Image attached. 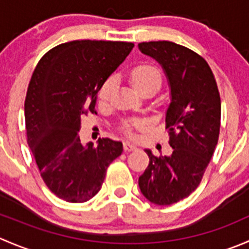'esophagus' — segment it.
<instances>
[{
	"mask_svg": "<svg viewBox=\"0 0 249 249\" xmlns=\"http://www.w3.org/2000/svg\"><path fill=\"white\" fill-rule=\"evenodd\" d=\"M136 149H137V145H135L134 143L129 142V141L124 142V150H126V152H131V150H136Z\"/></svg>",
	"mask_w": 249,
	"mask_h": 249,
	"instance_id": "34e87169",
	"label": "esophagus"
}]
</instances>
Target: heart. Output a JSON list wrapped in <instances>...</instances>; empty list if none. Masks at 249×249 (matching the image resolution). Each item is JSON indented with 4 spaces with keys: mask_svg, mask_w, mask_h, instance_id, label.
Returning <instances> with one entry per match:
<instances>
[{
    "mask_svg": "<svg viewBox=\"0 0 249 249\" xmlns=\"http://www.w3.org/2000/svg\"><path fill=\"white\" fill-rule=\"evenodd\" d=\"M132 87L142 95H153L160 89L162 84V74L160 70L149 62H140L135 65L129 72ZM115 90V78L108 77L99 89V100L102 104L110 101ZM147 126L145 120H130L123 124V130L126 135H132L134 129H143Z\"/></svg>",
    "mask_w": 249,
    "mask_h": 249,
    "instance_id": "heart-1",
    "label": "heart"
}]
</instances>
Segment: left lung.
<instances>
[{"label": "left lung", "mask_w": 249, "mask_h": 249, "mask_svg": "<svg viewBox=\"0 0 249 249\" xmlns=\"http://www.w3.org/2000/svg\"><path fill=\"white\" fill-rule=\"evenodd\" d=\"M141 52L154 57L169 78L171 104L166 129L173 152L155 157L139 178L145 199L172 205L189 196L202 179L220 130V96L210 65L197 53L169 41L142 42Z\"/></svg>", "instance_id": "8db88e82"}]
</instances>
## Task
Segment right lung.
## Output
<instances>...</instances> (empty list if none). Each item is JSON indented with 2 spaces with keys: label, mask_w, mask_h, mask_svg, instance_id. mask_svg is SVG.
Listing matches in <instances>:
<instances>
[{
  "label": "right lung",
  "mask_w": 249,
  "mask_h": 249,
  "mask_svg": "<svg viewBox=\"0 0 249 249\" xmlns=\"http://www.w3.org/2000/svg\"><path fill=\"white\" fill-rule=\"evenodd\" d=\"M131 42L72 41L42 56L25 99L26 137L39 173L52 193L80 203L100 192L107 167L123 153L120 141L83 145V115L96 114L97 92L129 55Z\"/></svg>",
  "instance_id": "right-lung-1"
}]
</instances>
